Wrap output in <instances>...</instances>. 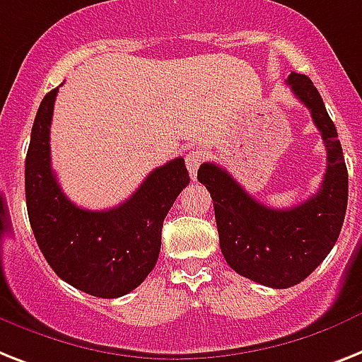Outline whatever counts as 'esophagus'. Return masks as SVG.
Masks as SVG:
<instances>
[{
  "label": "esophagus",
  "mask_w": 362,
  "mask_h": 362,
  "mask_svg": "<svg viewBox=\"0 0 362 362\" xmlns=\"http://www.w3.org/2000/svg\"><path fill=\"white\" fill-rule=\"evenodd\" d=\"M202 160H204V156H202L201 151H189V154L186 156L187 171H189V175L193 180L197 178V171H199V165L202 163Z\"/></svg>",
  "instance_id": "esophagus-1"
}]
</instances>
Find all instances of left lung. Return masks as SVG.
I'll list each match as a JSON object with an SVG mask.
<instances>
[{"label":"left lung","instance_id":"left-lung-1","mask_svg":"<svg viewBox=\"0 0 362 362\" xmlns=\"http://www.w3.org/2000/svg\"><path fill=\"white\" fill-rule=\"evenodd\" d=\"M288 85L313 115L327 148V169L318 193L286 210L264 206L223 167L202 163L197 178L210 191L219 247L228 266L272 288L299 284L324 262L339 240L348 208V169L333 120L307 76H288Z\"/></svg>","mask_w":362,"mask_h":362}]
</instances>
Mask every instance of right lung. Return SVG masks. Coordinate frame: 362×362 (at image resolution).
<instances>
[{
    "label": "right lung",
    "instance_id": "1",
    "mask_svg": "<svg viewBox=\"0 0 362 362\" xmlns=\"http://www.w3.org/2000/svg\"><path fill=\"white\" fill-rule=\"evenodd\" d=\"M57 90L40 102L25 156L29 223L44 258L64 283L95 298H120L154 269L163 219L189 184V175L184 158H175L154 169L117 208L93 211L76 206L57 184L49 161Z\"/></svg>",
    "mask_w": 362,
    "mask_h": 362
}]
</instances>
